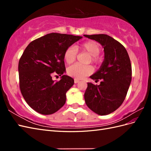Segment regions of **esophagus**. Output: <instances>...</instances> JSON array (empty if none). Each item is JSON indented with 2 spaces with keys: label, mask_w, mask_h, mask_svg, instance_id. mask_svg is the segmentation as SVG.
Returning <instances> with one entry per match:
<instances>
[{
  "label": "esophagus",
  "mask_w": 151,
  "mask_h": 151,
  "mask_svg": "<svg viewBox=\"0 0 151 151\" xmlns=\"http://www.w3.org/2000/svg\"><path fill=\"white\" fill-rule=\"evenodd\" d=\"M74 83H75L76 84L79 83V80H78L77 79H74Z\"/></svg>",
  "instance_id": "34e87169"
}]
</instances>
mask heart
<instances>
[{"instance_id":"1","label":"heart","mask_w":151,"mask_h":151,"mask_svg":"<svg viewBox=\"0 0 151 151\" xmlns=\"http://www.w3.org/2000/svg\"><path fill=\"white\" fill-rule=\"evenodd\" d=\"M76 50L72 47L67 48L63 53V59L67 64H71L76 60L77 52L88 53L90 56V60L94 65H98L101 62L99 56L101 52L99 45L94 41H88L79 44L76 47ZM67 74L76 79H83L85 76L91 74L93 72V67L91 65H81L74 64L67 68Z\"/></svg>"}]
</instances>
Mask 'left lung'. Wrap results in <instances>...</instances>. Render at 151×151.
Listing matches in <instances>:
<instances>
[{"mask_svg":"<svg viewBox=\"0 0 151 151\" xmlns=\"http://www.w3.org/2000/svg\"><path fill=\"white\" fill-rule=\"evenodd\" d=\"M101 44L104 60L99 69L90 76L99 85L88 83L84 93L87 106L99 115L115 111L124 101L132 80V66L125 48L107 35H84Z\"/></svg>","mask_w":151,"mask_h":151,"instance_id":"1","label":"left lung"}]
</instances>
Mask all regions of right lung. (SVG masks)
I'll use <instances>...</instances> for the list:
<instances>
[{"mask_svg": "<svg viewBox=\"0 0 151 151\" xmlns=\"http://www.w3.org/2000/svg\"><path fill=\"white\" fill-rule=\"evenodd\" d=\"M81 38L52 33L33 40L24 50L18 65L19 88L26 102L36 112L51 115L65 103L66 93L74 81L63 75L61 79L55 82L52 76L65 72L63 53Z\"/></svg>", "mask_w": 151, "mask_h": 151, "instance_id": "right-lung-1", "label": "right lung"}]
</instances>
